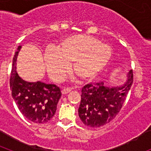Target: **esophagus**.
Instances as JSON below:
<instances>
[{"label":"esophagus","instance_id":"34e87169","mask_svg":"<svg viewBox=\"0 0 151 151\" xmlns=\"http://www.w3.org/2000/svg\"><path fill=\"white\" fill-rule=\"evenodd\" d=\"M72 91V88H64L62 90V94H68L69 92H70Z\"/></svg>","mask_w":151,"mask_h":151}]
</instances>
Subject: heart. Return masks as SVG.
<instances>
[{
  "instance_id": "heart-1",
  "label": "heart",
  "mask_w": 151,
  "mask_h": 151,
  "mask_svg": "<svg viewBox=\"0 0 151 151\" xmlns=\"http://www.w3.org/2000/svg\"><path fill=\"white\" fill-rule=\"evenodd\" d=\"M112 51L109 46L97 38L85 35H76L66 38L60 50L48 49L45 54V63L50 78L62 82L71 70L80 79H93L110 62Z\"/></svg>"
}]
</instances>
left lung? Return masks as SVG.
Here are the masks:
<instances>
[{
  "label": "left lung",
  "mask_w": 151,
  "mask_h": 151,
  "mask_svg": "<svg viewBox=\"0 0 151 151\" xmlns=\"http://www.w3.org/2000/svg\"><path fill=\"white\" fill-rule=\"evenodd\" d=\"M132 83L133 72L130 70L126 82L119 87H107L103 82L85 85L78 111L80 119L91 128L109 123L120 111Z\"/></svg>",
  "instance_id": "obj_1"
}]
</instances>
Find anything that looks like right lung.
<instances>
[{
	"mask_svg": "<svg viewBox=\"0 0 151 151\" xmlns=\"http://www.w3.org/2000/svg\"><path fill=\"white\" fill-rule=\"evenodd\" d=\"M19 46L13 59L10 85L12 97L22 115L31 122L43 124L54 117L61 97L59 87L41 82H28L19 76L16 70Z\"/></svg>",
	"mask_w": 151,
	"mask_h": 151,
	"instance_id": "right-lung-1",
	"label": "right lung"
}]
</instances>
